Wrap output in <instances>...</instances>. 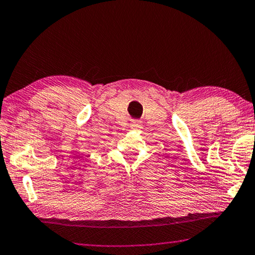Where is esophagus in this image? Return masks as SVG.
Wrapping results in <instances>:
<instances>
[{"label":"esophagus","instance_id":"obj_1","mask_svg":"<svg viewBox=\"0 0 255 255\" xmlns=\"http://www.w3.org/2000/svg\"><path fill=\"white\" fill-rule=\"evenodd\" d=\"M143 124H141L140 120H132L131 122V128L132 129H140Z\"/></svg>","mask_w":255,"mask_h":255}]
</instances>
